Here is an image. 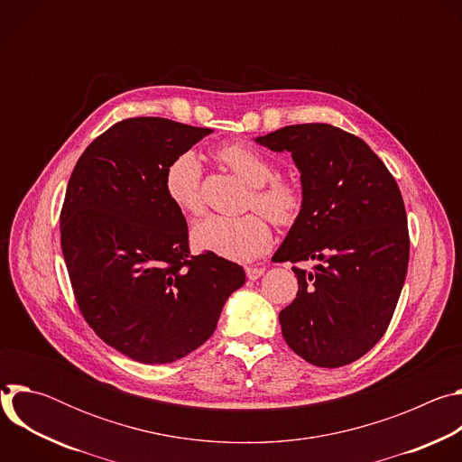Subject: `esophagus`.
Wrapping results in <instances>:
<instances>
[{
  "instance_id": "obj_1",
  "label": "esophagus",
  "mask_w": 462,
  "mask_h": 462,
  "mask_svg": "<svg viewBox=\"0 0 462 462\" xmlns=\"http://www.w3.org/2000/svg\"><path fill=\"white\" fill-rule=\"evenodd\" d=\"M245 273H246V278L254 282V280H259L263 274H265V269H261V267H246Z\"/></svg>"
}]
</instances>
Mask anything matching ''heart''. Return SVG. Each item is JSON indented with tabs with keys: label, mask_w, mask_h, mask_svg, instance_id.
Masks as SVG:
<instances>
[{
	"label": "heart",
	"mask_w": 462,
	"mask_h": 462,
	"mask_svg": "<svg viewBox=\"0 0 462 462\" xmlns=\"http://www.w3.org/2000/svg\"><path fill=\"white\" fill-rule=\"evenodd\" d=\"M217 159L252 188L250 207L282 226L300 217L303 210L300 184L291 179H274V164L265 155L243 144H230L217 152ZM201 177L203 166L195 152L177 155L166 168L164 191L173 207L186 216H201L205 210ZM193 243L230 261H252L271 248L273 230L260 214L212 216L193 228Z\"/></svg>",
	"instance_id": "obj_1"
}]
</instances>
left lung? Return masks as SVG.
<instances>
[{"label": "left lung", "instance_id": "obj_1", "mask_svg": "<svg viewBox=\"0 0 462 462\" xmlns=\"http://www.w3.org/2000/svg\"><path fill=\"white\" fill-rule=\"evenodd\" d=\"M289 152L303 210L273 259L292 267L296 300L280 312L289 347L318 367L364 356L385 333L404 287L410 236L402 193L376 153L331 124L285 125L254 139Z\"/></svg>", "mask_w": 462, "mask_h": 462}]
</instances>
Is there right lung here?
Instances as JSON below:
<instances>
[{"label": "right lung", "instance_id": "obj_1", "mask_svg": "<svg viewBox=\"0 0 462 462\" xmlns=\"http://www.w3.org/2000/svg\"><path fill=\"white\" fill-rule=\"evenodd\" d=\"M208 127L159 116L116 122L79 159L60 216L77 303L100 340L141 364H170L216 331L245 271L191 255L182 212L164 191L168 164Z\"/></svg>", "mask_w": 462, "mask_h": 462}]
</instances>
